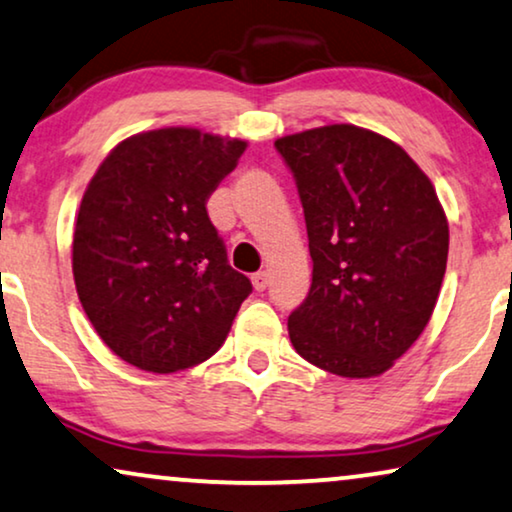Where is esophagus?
<instances>
[{
    "label": "esophagus",
    "mask_w": 512,
    "mask_h": 512,
    "mask_svg": "<svg viewBox=\"0 0 512 512\" xmlns=\"http://www.w3.org/2000/svg\"><path fill=\"white\" fill-rule=\"evenodd\" d=\"M268 282H270L268 272H256V275L251 277V284H254L256 291H265V286H268Z\"/></svg>",
    "instance_id": "1"
}]
</instances>
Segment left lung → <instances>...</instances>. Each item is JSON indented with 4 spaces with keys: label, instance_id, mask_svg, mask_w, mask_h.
<instances>
[{
    "label": "left lung",
    "instance_id": "1",
    "mask_svg": "<svg viewBox=\"0 0 512 512\" xmlns=\"http://www.w3.org/2000/svg\"><path fill=\"white\" fill-rule=\"evenodd\" d=\"M303 202L312 286L289 338L312 366L375 377L429 324L450 228L436 188L391 139L349 123L275 142Z\"/></svg>",
    "mask_w": 512,
    "mask_h": 512
}]
</instances>
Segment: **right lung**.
Returning <instances> with one entry per match:
<instances>
[{"mask_svg": "<svg viewBox=\"0 0 512 512\" xmlns=\"http://www.w3.org/2000/svg\"><path fill=\"white\" fill-rule=\"evenodd\" d=\"M244 149L242 139L195 128L139 132L90 179L72 244L76 293L104 345L130 366L160 375L198 366L251 293L207 214Z\"/></svg>", "mask_w": 512, "mask_h": 512, "instance_id": "right-lung-1", "label": "right lung"}]
</instances>
